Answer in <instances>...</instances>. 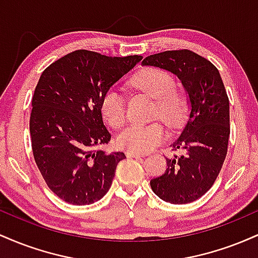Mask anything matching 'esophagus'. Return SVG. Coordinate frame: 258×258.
<instances>
[{"label": "esophagus", "instance_id": "1", "mask_svg": "<svg viewBox=\"0 0 258 258\" xmlns=\"http://www.w3.org/2000/svg\"><path fill=\"white\" fill-rule=\"evenodd\" d=\"M126 155H127V158H143V154H141V153H133V152H127L126 153Z\"/></svg>", "mask_w": 258, "mask_h": 258}]
</instances>
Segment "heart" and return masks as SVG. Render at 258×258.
Segmentation results:
<instances>
[{
  "mask_svg": "<svg viewBox=\"0 0 258 258\" xmlns=\"http://www.w3.org/2000/svg\"><path fill=\"white\" fill-rule=\"evenodd\" d=\"M133 85L155 99V115L167 125L177 126L185 114L184 97L174 87L170 74L160 69H147L133 79ZM100 112L106 123L120 127L126 120V99L120 87L112 86L100 99ZM166 138V131L160 123H132L117 136L116 144L121 149L133 153H147Z\"/></svg>",
  "mask_w": 258,
  "mask_h": 258,
  "instance_id": "1",
  "label": "heart"
}]
</instances>
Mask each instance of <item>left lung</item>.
Masks as SVG:
<instances>
[{
	"label": "left lung",
	"mask_w": 258,
	"mask_h": 258,
	"mask_svg": "<svg viewBox=\"0 0 258 258\" xmlns=\"http://www.w3.org/2000/svg\"><path fill=\"white\" fill-rule=\"evenodd\" d=\"M142 65L176 75L189 105L182 131L171 144L183 154L166 158V171L150 180V186L166 203H193L214 184L227 155L229 99L220 72L211 61L188 49L149 55Z\"/></svg>",
	"instance_id": "obj_1"
}]
</instances>
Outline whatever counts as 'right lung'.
I'll return each instance as SVG.
<instances>
[{
	"label": "right lung",
	"mask_w": 258,
	"mask_h": 258,
	"mask_svg": "<svg viewBox=\"0 0 258 258\" xmlns=\"http://www.w3.org/2000/svg\"><path fill=\"white\" fill-rule=\"evenodd\" d=\"M142 58L80 49L52 63L40 76L31 103L32 153L47 185L61 200L90 205L108 193L117 164L126 156L94 150L111 138L100 99Z\"/></svg>",
	"instance_id": "1"
}]
</instances>
